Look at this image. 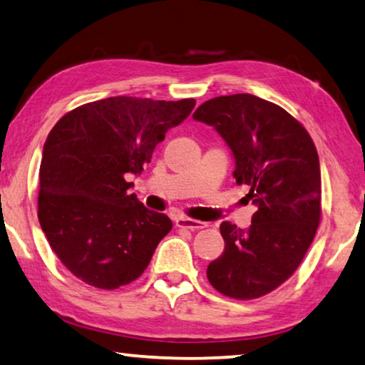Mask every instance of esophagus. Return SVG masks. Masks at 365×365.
<instances>
[{"instance_id":"1","label":"esophagus","mask_w":365,"mask_h":365,"mask_svg":"<svg viewBox=\"0 0 365 365\" xmlns=\"http://www.w3.org/2000/svg\"><path fill=\"white\" fill-rule=\"evenodd\" d=\"M176 225L181 227V228H187V230H202V228L207 227V223L194 220V218L179 217V218H176Z\"/></svg>"}]
</instances>
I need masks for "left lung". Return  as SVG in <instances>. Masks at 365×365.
<instances>
[{
	"label": "left lung",
	"instance_id": "obj_1",
	"mask_svg": "<svg viewBox=\"0 0 365 365\" xmlns=\"http://www.w3.org/2000/svg\"><path fill=\"white\" fill-rule=\"evenodd\" d=\"M194 119L212 125L235 158L233 176L256 205L248 230L222 222L225 251L207 267L218 292L253 300L300 266L322 218L319 160L305 127L280 106L253 94L218 96Z\"/></svg>",
	"mask_w": 365,
	"mask_h": 365
}]
</instances>
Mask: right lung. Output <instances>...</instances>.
Masks as SVG:
<instances>
[{
	"label": "right lung",
	"mask_w": 365,
	"mask_h": 365,
	"mask_svg": "<svg viewBox=\"0 0 365 365\" xmlns=\"http://www.w3.org/2000/svg\"><path fill=\"white\" fill-rule=\"evenodd\" d=\"M194 106V99L106 98L70 110L50 130L37 215L73 276L104 290L142 276L173 223L128 192L127 178L143 171Z\"/></svg>",
	"instance_id": "obj_1"
}]
</instances>
